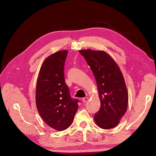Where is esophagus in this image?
<instances>
[{
  "mask_svg": "<svg viewBox=\"0 0 156 156\" xmlns=\"http://www.w3.org/2000/svg\"><path fill=\"white\" fill-rule=\"evenodd\" d=\"M88 98H83L82 99V101H83V103H87L88 101Z\"/></svg>",
  "mask_w": 156,
  "mask_h": 156,
  "instance_id": "obj_1",
  "label": "esophagus"
}]
</instances>
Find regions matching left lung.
<instances>
[{
  "label": "left lung",
  "instance_id": "obj_1",
  "mask_svg": "<svg viewBox=\"0 0 156 156\" xmlns=\"http://www.w3.org/2000/svg\"><path fill=\"white\" fill-rule=\"evenodd\" d=\"M95 77L100 108L94 115L96 124L104 129L116 127L126 113L128 93L119 66L103 51L80 50Z\"/></svg>",
  "mask_w": 156,
  "mask_h": 156
}]
</instances>
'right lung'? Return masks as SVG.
I'll return each instance as SVG.
<instances>
[{"label":"right lung","instance_id":"obj_1","mask_svg":"<svg viewBox=\"0 0 156 156\" xmlns=\"http://www.w3.org/2000/svg\"><path fill=\"white\" fill-rule=\"evenodd\" d=\"M68 51H60L47 58L40 68L36 84V107L42 119L52 128L66 129L78 109L77 99L70 96L64 80Z\"/></svg>","mask_w":156,"mask_h":156}]
</instances>
